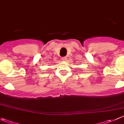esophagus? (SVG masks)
<instances>
[{
	"label": "esophagus",
	"instance_id": "esophagus-1",
	"mask_svg": "<svg viewBox=\"0 0 124 124\" xmlns=\"http://www.w3.org/2000/svg\"><path fill=\"white\" fill-rule=\"evenodd\" d=\"M67 57H62V60L63 61H66V60H67Z\"/></svg>",
	"mask_w": 124,
	"mask_h": 124
}]
</instances>
